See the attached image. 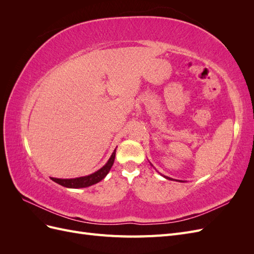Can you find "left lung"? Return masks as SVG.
<instances>
[{"label":"left lung","mask_w":254,"mask_h":254,"mask_svg":"<svg viewBox=\"0 0 254 254\" xmlns=\"http://www.w3.org/2000/svg\"><path fill=\"white\" fill-rule=\"evenodd\" d=\"M149 163H150V162H149ZM150 165L152 166V164H151V163H150ZM159 174H160V173H159ZM162 176L164 177V178H165V179H168V180H173L172 178H170V177H167V176H164V175H162ZM179 181H180V182H184V181H182V180H179Z\"/></svg>","instance_id":"obj_1"}]
</instances>
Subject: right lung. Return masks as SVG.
Returning a JSON list of instances; mask_svg holds the SVG:
<instances>
[{
	"mask_svg": "<svg viewBox=\"0 0 254 254\" xmlns=\"http://www.w3.org/2000/svg\"><path fill=\"white\" fill-rule=\"evenodd\" d=\"M115 151H117V149H114V151L112 152V155L109 158L108 162H107L102 168H99L98 171H96L93 174L88 175V176H83V177H78V178H72V179H59V178H53V177H51V179L54 182L60 184V186H63L64 188H68V189H81V188H88V187L93 186V184L102 181L110 172L111 167L114 163Z\"/></svg>",
	"mask_w": 254,
	"mask_h": 254,
	"instance_id": "1",
	"label": "right lung"
}]
</instances>
